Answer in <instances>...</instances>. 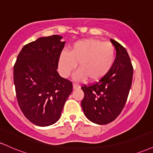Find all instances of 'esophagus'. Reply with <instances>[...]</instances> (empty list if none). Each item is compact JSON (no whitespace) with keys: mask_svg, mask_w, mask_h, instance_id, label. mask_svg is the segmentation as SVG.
<instances>
[{"mask_svg":"<svg viewBox=\"0 0 153 153\" xmlns=\"http://www.w3.org/2000/svg\"><path fill=\"white\" fill-rule=\"evenodd\" d=\"M80 88V85H77V84H73V89L76 90V89H79Z\"/></svg>","mask_w":153,"mask_h":153,"instance_id":"obj_1","label":"esophagus"}]
</instances>
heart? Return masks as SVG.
I'll return each instance as SVG.
<instances>
[{
  "instance_id": "heart-1",
  "label": "heart",
  "mask_w": 153,
  "mask_h": 153,
  "mask_svg": "<svg viewBox=\"0 0 153 153\" xmlns=\"http://www.w3.org/2000/svg\"><path fill=\"white\" fill-rule=\"evenodd\" d=\"M116 57V50L110 43H104L96 38L78 41L64 51L59 58V68L65 78L74 71L78 63V70L75 79L84 81L98 82L106 77L113 67Z\"/></svg>"
}]
</instances>
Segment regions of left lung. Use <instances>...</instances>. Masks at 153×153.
Instances as JSON below:
<instances>
[{
    "label": "left lung",
    "mask_w": 153,
    "mask_h": 153,
    "mask_svg": "<svg viewBox=\"0 0 153 153\" xmlns=\"http://www.w3.org/2000/svg\"><path fill=\"white\" fill-rule=\"evenodd\" d=\"M116 50V57L110 72L103 79L81 87L84 98L83 112L93 123L105 125L113 121L123 110L129 94L134 69L128 53L123 46L110 39Z\"/></svg>",
    "instance_id": "left-lung-1"
}]
</instances>
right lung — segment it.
Wrapping results in <instances>:
<instances>
[{"mask_svg":"<svg viewBox=\"0 0 153 153\" xmlns=\"http://www.w3.org/2000/svg\"><path fill=\"white\" fill-rule=\"evenodd\" d=\"M57 35L39 38L22 48L14 66L18 104L25 116L38 126H48L59 119L73 91L71 81L57 72L65 46Z\"/></svg>","mask_w":153,"mask_h":153,"instance_id":"right-lung-1","label":"right lung"}]
</instances>
